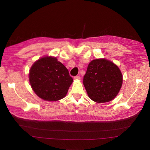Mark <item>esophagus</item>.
Returning <instances> with one entry per match:
<instances>
[{"mask_svg":"<svg viewBox=\"0 0 150 150\" xmlns=\"http://www.w3.org/2000/svg\"><path fill=\"white\" fill-rule=\"evenodd\" d=\"M81 78L80 76H74V80H80Z\"/></svg>","mask_w":150,"mask_h":150,"instance_id":"obj_1","label":"esophagus"}]
</instances>
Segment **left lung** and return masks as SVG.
Listing matches in <instances>:
<instances>
[{"instance_id": "1", "label": "left lung", "mask_w": 150, "mask_h": 150, "mask_svg": "<svg viewBox=\"0 0 150 150\" xmlns=\"http://www.w3.org/2000/svg\"><path fill=\"white\" fill-rule=\"evenodd\" d=\"M123 83L119 68L105 58L92 60L83 78L89 97L97 103L112 100L119 93Z\"/></svg>"}]
</instances>
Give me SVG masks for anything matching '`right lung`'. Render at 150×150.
Segmentation results:
<instances>
[{
    "instance_id": "1",
    "label": "right lung",
    "mask_w": 150,
    "mask_h": 150,
    "mask_svg": "<svg viewBox=\"0 0 150 150\" xmlns=\"http://www.w3.org/2000/svg\"><path fill=\"white\" fill-rule=\"evenodd\" d=\"M29 81L31 88L39 98L53 101L65 97L73 78L57 58L45 57L31 66Z\"/></svg>"
}]
</instances>
